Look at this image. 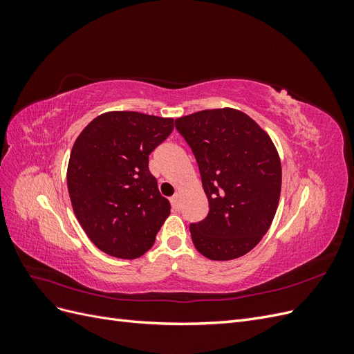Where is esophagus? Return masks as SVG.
Masks as SVG:
<instances>
[{
  "instance_id": "34e87169",
  "label": "esophagus",
  "mask_w": 354,
  "mask_h": 354,
  "mask_svg": "<svg viewBox=\"0 0 354 354\" xmlns=\"http://www.w3.org/2000/svg\"><path fill=\"white\" fill-rule=\"evenodd\" d=\"M169 202H171V205H173V208H174L176 211H178V209H180V207H181V205H180V196H178V195H174L173 198L169 199Z\"/></svg>"
}]
</instances>
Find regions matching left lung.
Segmentation results:
<instances>
[{
	"label": "left lung",
	"mask_w": 354,
	"mask_h": 354,
	"mask_svg": "<svg viewBox=\"0 0 354 354\" xmlns=\"http://www.w3.org/2000/svg\"><path fill=\"white\" fill-rule=\"evenodd\" d=\"M194 152L208 216L190 224L195 248L227 261L250 252L269 230L281 196L282 167L263 128L236 109H208L176 120Z\"/></svg>",
	"instance_id": "1"
}]
</instances>
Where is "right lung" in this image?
I'll return each mask as SVG.
<instances>
[{
	"instance_id": "right-lung-1",
	"label": "right lung",
	"mask_w": 354,
	"mask_h": 354,
	"mask_svg": "<svg viewBox=\"0 0 354 354\" xmlns=\"http://www.w3.org/2000/svg\"><path fill=\"white\" fill-rule=\"evenodd\" d=\"M173 128V118L116 111L94 118L75 140L69 196L100 251L133 260L152 248L171 207L149 171V155Z\"/></svg>"
}]
</instances>
